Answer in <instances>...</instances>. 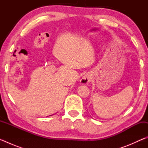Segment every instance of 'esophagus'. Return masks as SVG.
I'll use <instances>...</instances> for the list:
<instances>
[{
    "label": "esophagus",
    "mask_w": 148,
    "mask_h": 148,
    "mask_svg": "<svg viewBox=\"0 0 148 148\" xmlns=\"http://www.w3.org/2000/svg\"><path fill=\"white\" fill-rule=\"evenodd\" d=\"M92 76L91 74H87L82 77V79H80V83L83 85H87L89 84V82H91Z\"/></svg>",
    "instance_id": "obj_1"
}]
</instances>
